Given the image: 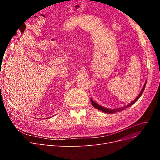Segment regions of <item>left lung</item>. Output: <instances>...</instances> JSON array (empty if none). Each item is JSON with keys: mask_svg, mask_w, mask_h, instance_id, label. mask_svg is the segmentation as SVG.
Returning a JSON list of instances; mask_svg holds the SVG:
<instances>
[{"mask_svg": "<svg viewBox=\"0 0 160 160\" xmlns=\"http://www.w3.org/2000/svg\"><path fill=\"white\" fill-rule=\"evenodd\" d=\"M146 83H147V81L145 82L143 87H142V88L141 91L140 92V93H139V95L137 97V98H136L135 100H133V101L131 102L129 104H128V105H127V106H125L124 107H121V108H117V109H108V108H104V107H102V106H101L98 105V104L95 103V102L93 101V99L91 98V104H92V105H93V106L95 108L98 109V110H100V111H102V112L106 113H116V112H121V111H122V110H124V109H126V108H127L131 106L132 104H133L134 103H135V102L137 101V100L140 98V97L141 96V95L142 94V93H143V91H144V89H145V86H146Z\"/></svg>", "mask_w": 160, "mask_h": 160, "instance_id": "8db88e82", "label": "left lung"}]
</instances>
